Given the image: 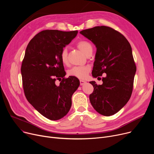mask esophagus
Listing matches in <instances>:
<instances>
[{
  "instance_id": "34e87169",
  "label": "esophagus",
  "mask_w": 154,
  "mask_h": 154,
  "mask_svg": "<svg viewBox=\"0 0 154 154\" xmlns=\"http://www.w3.org/2000/svg\"><path fill=\"white\" fill-rule=\"evenodd\" d=\"M86 82L84 80H80V85H83L84 84H85Z\"/></svg>"
}]
</instances>
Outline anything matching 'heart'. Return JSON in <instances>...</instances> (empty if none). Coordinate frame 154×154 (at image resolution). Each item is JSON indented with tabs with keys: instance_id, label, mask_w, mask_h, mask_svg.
I'll return each instance as SVG.
<instances>
[{
	"instance_id": "obj_1",
	"label": "heart",
	"mask_w": 154,
	"mask_h": 154,
	"mask_svg": "<svg viewBox=\"0 0 154 154\" xmlns=\"http://www.w3.org/2000/svg\"><path fill=\"white\" fill-rule=\"evenodd\" d=\"M79 49L84 52L86 55L92 51L91 44L85 40H80L76 43ZM60 59L63 65L68 64V53L66 48H63L60 53ZM91 67L88 66H75L70 69L68 72L69 75L75 77L79 79H84L88 72L90 71Z\"/></svg>"
}]
</instances>
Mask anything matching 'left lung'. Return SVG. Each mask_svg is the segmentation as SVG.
I'll use <instances>...</instances> for the list:
<instances>
[{
    "label": "left lung",
    "instance_id": "1",
    "mask_svg": "<svg viewBox=\"0 0 154 154\" xmlns=\"http://www.w3.org/2000/svg\"><path fill=\"white\" fill-rule=\"evenodd\" d=\"M80 33L97 47L93 77L106 73L102 85L90 82L94 88L89 95L91 103L101 115H114L127 103L132 93L136 66L131 46L120 32L110 27L96 26Z\"/></svg>",
    "mask_w": 154,
    "mask_h": 154
}]
</instances>
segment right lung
I'll return each mask as SVG.
<instances>
[{
  "label": "right lung",
  "instance_id": "1",
  "mask_svg": "<svg viewBox=\"0 0 154 154\" xmlns=\"http://www.w3.org/2000/svg\"><path fill=\"white\" fill-rule=\"evenodd\" d=\"M77 33V30L40 32L30 40L22 60L21 74L26 97L40 114L51 120L67 115L72 106V96L80 84L75 77H65L60 59L61 50ZM60 79V85L57 86L55 81Z\"/></svg>",
  "mask_w": 154,
  "mask_h": 154
}]
</instances>
